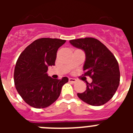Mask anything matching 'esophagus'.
Here are the masks:
<instances>
[{
    "label": "esophagus",
    "instance_id": "esophagus-1",
    "mask_svg": "<svg viewBox=\"0 0 133 133\" xmlns=\"http://www.w3.org/2000/svg\"><path fill=\"white\" fill-rule=\"evenodd\" d=\"M69 82H70V83H75V82H77V80L76 79V78H69Z\"/></svg>",
    "mask_w": 133,
    "mask_h": 133
}]
</instances>
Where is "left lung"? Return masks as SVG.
Masks as SVG:
<instances>
[{"instance_id":"left-lung-1","label":"left lung","mask_w":133,"mask_h":133,"mask_svg":"<svg viewBox=\"0 0 133 133\" xmlns=\"http://www.w3.org/2000/svg\"><path fill=\"white\" fill-rule=\"evenodd\" d=\"M69 42L84 51V75L92 79L90 84L87 83L84 92L77 93L78 98L92 106L105 104L112 98L119 85L120 70L117 59L106 46L96 38L87 37Z\"/></svg>"}]
</instances>
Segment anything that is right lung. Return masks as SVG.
Masks as SVG:
<instances>
[{"mask_svg":"<svg viewBox=\"0 0 133 133\" xmlns=\"http://www.w3.org/2000/svg\"><path fill=\"white\" fill-rule=\"evenodd\" d=\"M65 40L42 38L29 44L20 55L14 72L16 89L24 102L32 107L50 106L61 95L67 77L54 79L46 73L48 66H55L56 52Z\"/></svg>","mask_w":133,"mask_h":133,"instance_id":"1","label":"right lung"}]
</instances>
